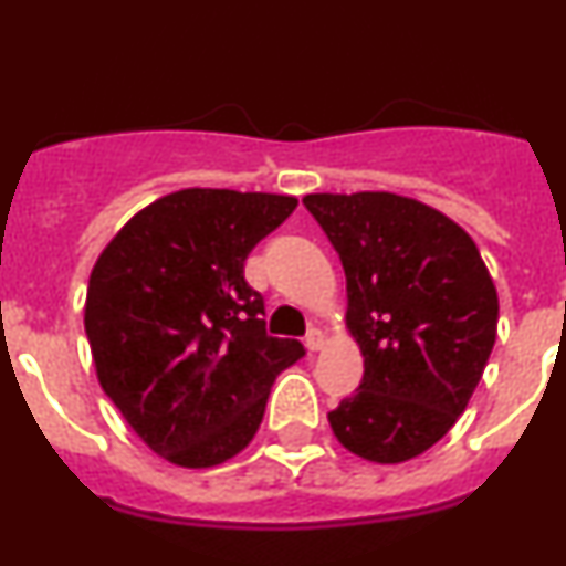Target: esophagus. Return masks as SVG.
<instances>
[{
    "label": "esophagus",
    "mask_w": 566,
    "mask_h": 566,
    "mask_svg": "<svg viewBox=\"0 0 566 566\" xmlns=\"http://www.w3.org/2000/svg\"><path fill=\"white\" fill-rule=\"evenodd\" d=\"M305 346L311 352H318V349H324V333L318 327H313L311 333L305 335Z\"/></svg>",
    "instance_id": "obj_1"
}]
</instances>
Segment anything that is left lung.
Listing matches in <instances>:
<instances>
[{"label":"left lung","mask_w":566,"mask_h":566,"mask_svg":"<svg viewBox=\"0 0 566 566\" xmlns=\"http://www.w3.org/2000/svg\"><path fill=\"white\" fill-rule=\"evenodd\" d=\"M346 275V329L363 382L327 416L379 465L432 449L465 412L497 335V291L451 217L394 192L302 198Z\"/></svg>","instance_id":"left-lung-1"}]
</instances>
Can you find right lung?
Instances as JSON below:
<instances>
[{
	"label": "right lung",
	"mask_w": 566,
	"mask_h": 566,
	"mask_svg": "<svg viewBox=\"0 0 566 566\" xmlns=\"http://www.w3.org/2000/svg\"><path fill=\"white\" fill-rule=\"evenodd\" d=\"M296 198L178 189L145 206L101 250L85 333L95 377L161 460L214 468L250 446L270 388L305 346L272 338L244 281L250 250Z\"/></svg>",
	"instance_id": "obj_1"
}]
</instances>
